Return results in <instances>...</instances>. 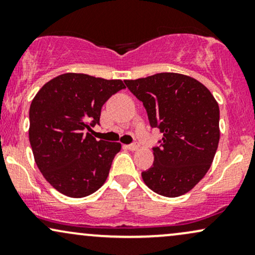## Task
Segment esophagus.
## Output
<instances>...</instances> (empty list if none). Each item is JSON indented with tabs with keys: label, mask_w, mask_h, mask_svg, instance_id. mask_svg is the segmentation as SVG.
Returning a JSON list of instances; mask_svg holds the SVG:
<instances>
[{
	"label": "esophagus",
	"mask_w": 255,
	"mask_h": 255,
	"mask_svg": "<svg viewBox=\"0 0 255 255\" xmlns=\"http://www.w3.org/2000/svg\"><path fill=\"white\" fill-rule=\"evenodd\" d=\"M139 147H140V145L137 144V142H134V144H130V145L127 146L128 150H130V151H136V150H139Z\"/></svg>",
	"instance_id": "1"
}]
</instances>
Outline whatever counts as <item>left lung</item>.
<instances>
[{
	"mask_svg": "<svg viewBox=\"0 0 255 255\" xmlns=\"http://www.w3.org/2000/svg\"><path fill=\"white\" fill-rule=\"evenodd\" d=\"M126 86L163 133L153 165L142 171L146 186L163 197L186 194L209 171L219 142V107L206 86L178 73H158Z\"/></svg>",
	"mask_w": 255,
	"mask_h": 255,
	"instance_id": "1",
	"label": "left lung"
}]
</instances>
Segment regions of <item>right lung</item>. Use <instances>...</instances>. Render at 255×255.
<instances>
[{
	"mask_svg": "<svg viewBox=\"0 0 255 255\" xmlns=\"http://www.w3.org/2000/svg\"><path fill=\"white\" fill-rule=\"evenodd\" d=\"M125 87L122 80L66 73L38 91L28 137L38 169L56 191L84 198L104 184L121 144L97 141L90 131L105 102Z\"/></svg>",
	"mask_w": 255,
	"mask_h": 255,
	"instance_id": "add662e5",
	"label": "right lung"
}]
</instances>
